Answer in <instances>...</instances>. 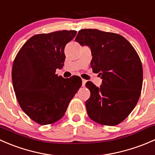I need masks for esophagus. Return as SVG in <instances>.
<instances>
[{
	"mask_svg": "<svg viewBox=\"0 0 155 155\" xmlns=\"http://www.w3.org/2000/svg\"><path fill=\"white\" fill-rule=\"evenodd\" d=\"M82 86H85V83H86V80H85V79H82Z\"/></svg>",
	"mask_w": 155,
	"mask_h": 155,
	"instance_id": "obj_1",
	"label": "esophagus"
}]
</instances>
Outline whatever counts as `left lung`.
I'll return each instance as SVG.
<instances>
[{"label":"left lung","mask_w":155,"mask_h":155,"mask_svg":"<svg viewBox=\"0 0 155 155\" xmlns=\"http://www.w3.org/2000/svg\"><path fill=\"white\" fill-rule=\"evenodd\" d=\"M91 48L93 72L101 76L97 87L87 82L91 96L87 115L102 125L122 122L137 105L143 87V66L135 48L121 35L97 29H82L75 39Z\"/></svg>","instance_id":"left-lung-1"}]
</instances>
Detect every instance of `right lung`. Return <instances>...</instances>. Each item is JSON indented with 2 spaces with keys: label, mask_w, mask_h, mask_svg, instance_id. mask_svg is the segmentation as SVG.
<instances>
[{
  "label": "right lung",
  "mask_w": 155,
  "mask_h": 155,
  "mask_svg": "<svg viewBox=\"0 0 155 155\" xmlns=\"http://www.w3.org/2000/svg\"><path fill=\"white\" fill-rule=\"evenodd\" d=\"M76 31L36 34L21 46L12 68L15 97L25 113L41 125L64 115L69 103L82 85L79 76L64 79L55 73L65 61L64 48Z\"/></svg>",
  "instance_id": "add662e5"
}]
</instances>
